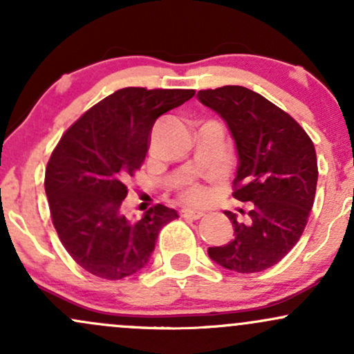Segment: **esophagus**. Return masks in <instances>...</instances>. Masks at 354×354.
Returning <instances> with one entry per match:
<instances>
[{
    "instance_id": "esophagus-1",
    "label": "esophagus",
    "mask_w": 354,
    "mask_h": 354,
    "mask_svg": "<svg viewBox=\"0 0 354 354\" xmlns=\"http://www.w3.org/2000/svg\"><path fill=\"white\" fill-rule=\"evenodd\" d=\"M181 216L183 218H188V219H200V218H203L205 216V213H203V211H200V209H181Z\"/></svg>"
}]
</instances>
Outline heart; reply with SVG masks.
<instances>
[{"instance_id":"1","label":"heart","mask_w":354,"mask_h":354,"mask_svg":"<svg viewBox=\"0 0 354 354\" xmlns=\"http://www.w3.org/2000/svg\"><path fill=\"white\" fill-rule=\"evenodd\" d=\"M208 181H214V176H209ZM176 193L180 200L188 205H203L209 198L208 185L200 178H188V180L181 181Z\"/></svg>"}]
</instances>
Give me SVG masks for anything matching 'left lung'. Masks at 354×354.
I'll return each mask as SVG.
<instances>
[{
	"mask_svg": "<svg viewBox=\"0 0 354 354\" xmlns=\"http://www.w3.org/2000/svg\"><path fill=\"white\" fill-rule=\"evenodd\" d=\"M198 98L228 124L239 156L233 196L248 203L243 219L226 211L234 238L208 254L236 273L265 271L306 228L318 181L315 145L295 118L245 86L201 89Z\"/></svg>",
	"mask_w": 354,
	"mask_h": 354,
	"instance_id": "1",
	"label": "left lung"
}]
</instances>
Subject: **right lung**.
<instances>
[{
	"label": "right lung",
	"mask_w": 354,
	"mask_h": 354,
	"mask_svg": "<svg viewBox=\"0 0 354 354\" xmlns=\"http://www.w3.org/2000/svg\"><path fill=\"white\" fill-rule=\"evenodd\" d=\"M194 89L123 88L64 131L44 173L51 221L61 245L88 273L123 279L148 265L158 233L178 218L154 205L141 218L121 213L128 181L145 163L154 121Z\"/></svg>",
	"instance_id": "1"
}]
</instances>
